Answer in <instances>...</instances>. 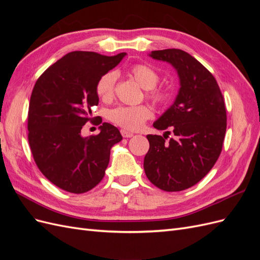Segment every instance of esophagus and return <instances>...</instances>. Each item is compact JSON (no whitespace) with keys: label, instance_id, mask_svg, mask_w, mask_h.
<instances>
[{"label":"esophagus","instance_id":"34e87169","mask_svg":"<svg viewBox=\"0 0 260 260\" xmlns=\"http://www.w3.org/2000/svg\"><path fill=\"white\" fill-rule=\"evenodd\" d=\"M120 133H121V136L123 138H132L133 137V133H131V132L127 131V130H123V129L120 131Z\"/></svg>","mask_w":260,"mask_h":260}]
</instances>
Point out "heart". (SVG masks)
<instances>
[{"mask_svg": "<svg viewBox=\"0 0 260 260\" xmlns=\"http://www.w3.org/2000/svg\"><path fill=\"white\" fill-rule=\"evenodd\" d=\"M128 74L143 89L146 90V99L155 105H164L168 101V92L157 86L160 77L156 70L144 64H136L129 68ZM117 74L115 72L105 73L99 79L95 90L102 100H111L115 94ZM152 112L146 105L138 106H118L108 112V119L119 127L135 131L142 127L143 123L151 117Z\"/></svg>", "mask_w": 260, "mask_h": 260, "instance_id": "obj_1", "label": "heart"}]
</instances>
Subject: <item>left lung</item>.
Returning <instances> with one entry per match:
<instances>
[{"label": "left lung", "instance_id": "left-lung-1", "mask_svg": "<svg viewBox=\"0 0 260 260\" xmlns=\"http://www.w3.org/2000/svg\"><path fill=\"white\" fill-rule=\"evenodd\" d=\"M155 59L168 61L181 88L172 106L154 127L175 137L147 135L149 149L144 171L151 182L166 192L195 185L214 167L222 151L226 130L224 98L215 77L190 54L178 49L153 51Z\"/></svg>", "mask_w": 260, "mask_h": 260}]
</instances>
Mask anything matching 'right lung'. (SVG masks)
<instances>
[{
  "label": "right lung",
  "instance_id": "1",
  "mask_svg": "<svg viewBox=\"0 0 260 260\" xmlns=\"http://www.w3.org/2000/svg\"><path fill=\"white\" fill-rule=\"evenodd\" d=\"M125 53L104 56L75 51L51 65L38 78L28 111V141L35 162L53 184L81 194L104 178L111 148L122 137L115 125L103 122L99 135L82 138L92 107L98 106L95 86ZM102 120L93 121L100 124Z\"/></svg>",
  "mask_w": 260,
  "mask_h": 260
}]
</instances>
